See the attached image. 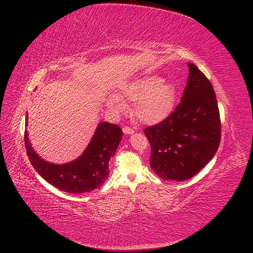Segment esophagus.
<instances>
[{"mask_svg":"<svg viewBox=\"0 0 253 253\" xmlns=\"http://www.w3.org/2000/svg\"><path fill=\"white\" fill-rule=\"evenodd\" d=\"M123 130H124V132L125 133H127V135H130V133H133V128L132 127H130V126H124V128H123Z\"/></svg>","mask_w":253,"mask_h":253,"instance_id":"obj_1","label":"esophagus"}]
</instances>
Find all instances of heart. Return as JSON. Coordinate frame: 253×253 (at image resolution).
<instances>
[{"label":"heart","mask_w":253,"mask_h":253,"mask_svg":"<svg viewBox=\"0 0 253 253\" xmlns=\"http://www.w3.org/2000/svg\"><path fill=\"white\" fill-rule=\"evenodd\" d=\"M122 99L135 102L132 114L144 124H158L171 113L175 102V90L170 83L158 77H147L125 85ZM116 95L109 96L108 105L122 112L126 109L124 101Z\"/></svg>","instance_id":"1"}]
</instances>
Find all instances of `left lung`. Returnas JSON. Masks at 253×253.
Wrapping results in <instances>:
<instances>
[{"instance_id":"left-lung-1","label":"left lung","mask_w":253,"mask_h":253,"mask_svg":"<svg viewBox=\"0 0 253 253\" xmlns=\"http://www.w3.org/2000/svg\"><path fill=\"white\" fill-rule=\"evenodd\" d=\"M188 67L182 101L165 121L144 129L154 172L179 182L194 176L211 160L221 136L213 86L195 64Z\"/></svg>"}]
</instances>
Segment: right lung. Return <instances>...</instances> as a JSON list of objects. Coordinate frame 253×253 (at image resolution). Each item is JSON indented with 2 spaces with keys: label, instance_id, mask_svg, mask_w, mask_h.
Returning a JSON list of instances; mask_svg holds the SVG:
<instances>
[{
  "label": "right lung",
  "instance_id": "right-lung-1",
  "mask_svg": "<svg viewBox=\"0 0 253 253\" xmlns=\"http://www.w3.org/2000/svg\"><path fill=\"white\" fill-rule=\"evenodd\" d=\"M122 138L123 130L117 125L100 123L84 154L77 160L60 166L42 159L32 148L27 130L24 131L26 153L35 169L49 184L71 194L90 192L104 184L110 172V158L114 156Z\"/></svg>",
  "mask_w": 253,
  "mask_h": 253
}]
</instances>
